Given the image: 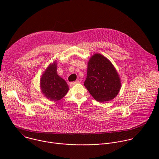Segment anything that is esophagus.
I'll return each instance as SVG.
<instances>
[{"label":"esophagus","mask_w":159,"mask_h":159,"mask_svg":"<svg viewBox=\"0 0 159 159\" xmlns=\"http://www.w3.org/2000/svg\"><path fill=\"white\" fill-rule=\"evenodd\" d=\"M79 83H80V81H79V80H76V81H75V82H70V83L69 84V85H70V87H72V86H74V85H75V84H79Z\"/></svg>","instance_id":"34e87169"}]
</instances>
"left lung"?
<instances>
[{"label":"left lung","mask_w":159,"mask_h":159,"mask_svg":"<svg viewBox=\"0 0 159 159\" xmlns=\"http://www.w3.org/2000/svg\"><path fill=\"white\" fill-rule=\"evenodd\" d=\"M84 86L95 100L104 102L116 97L121 83L112 63L104 56L96 53L90 58L87 63Z\"/></svg>","instance_id":"left-lung-1"}]
</instances>
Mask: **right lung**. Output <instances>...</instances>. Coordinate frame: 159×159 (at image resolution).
<instances>
[{"instance_id": "obj_1", "label": "right lung", "mask_w": 159, "mask_h": 159, "mask_svg": "<svg viewBox=\"0 0 159 159\" xmlns=\"http://www.w3.org/2000/svg\"><path fill=\"white\" fill-rule=\"evenodd\" d=\"M57 64L54 61L45 70L40 79L41 91L44 97L52 101L62 99L69 90L66 82L57 74Z\"/></svg>"}]
</instances>
